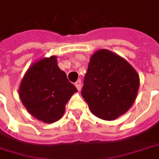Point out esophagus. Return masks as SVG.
Returning a JSON list of instances; mask_svg holds the SVG:
<instances>
[{"label":"esophagus","mask_w":159,"mask_h":159,"mask_svg":"<svg viewBox=\"0 0 159 159\" xmlns=\"http://www.w3.org/2000/svg\"><path fill=\"white\" fill-rule=\"evenodd\" d=\"M75 86H76V88L78 89V91L81 90V80H77V81L75 82Z\"/></svg>","instance_id":"obj_1"}]
</instances>
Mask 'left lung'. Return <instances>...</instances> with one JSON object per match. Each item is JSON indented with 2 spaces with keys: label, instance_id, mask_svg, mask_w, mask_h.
<instances>
[{
  "label": "left lung",
  "instance_id": "obj_1",
  "mask_svg": "<svg viewBox=\"0 0 159 159\" xmlns=\"http://www.w3.org/2000/svg\"><path fill=\"white\" fill-rule=\"evenodd\" d=\"M139 85L135 69L122 57L103 48L90 58L81 94L95 116L114 120L133 106Z\"/></svg>",
  "mask_w": 159,
  "mask_h": 159
}]
</instances>
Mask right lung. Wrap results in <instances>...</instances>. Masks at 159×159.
Segmentation results:
<instances>
[{"label":"right lung","instance_id":"obj_1","mask_svg":"<svg viewBox=\"0 0 159 159\" xmlns=\"http://www.w3.org/2000/svg\"><path fill=\"white\" fill-rule=\"evenodd\" d=\"M18 92L23 105L33 117L52 123L63 116L66 103L77 89L59 68L57 57L50 56L32 63Z\"/></svg>","mask_w":159,"mask_h":159}]
</instances>
